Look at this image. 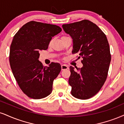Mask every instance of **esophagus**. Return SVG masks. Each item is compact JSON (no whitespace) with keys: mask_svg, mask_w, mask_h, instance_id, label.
I'll use <instances>...</instances> for the list:
<instances>
[{"mask_svg":"<svg viewBox=\"0 0 124 124\" xmlns=\"http://www.w3.org/2000/svg\"><path fill=\"white\" fill-rule=\"evenodd\" d=\"M68 68V65H67L66 64H62V70H67Z\"/></svg>","mask_w":124,"mask_h":124,"instance_id":"1","label":"esophagus"}]
</instances>
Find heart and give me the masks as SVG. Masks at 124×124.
I'll return each instance as SVG.
<instances>
[{
	"mask_svg": "<svg viewBox=\"0 0 124 124\" xmlns=\"http://www.w3.org/2000/svg\"><path fill=\"white\" fill-rule=\"evenodd\" d=\"M65 37H66V36H62V38ZM51 43H52V41H50V42H49V45H50V44H51Z\"/></svg>",
	"mask_w": 124,
	"mask_h": 124,
	"instance_id": "obj_1",
	"label": "heart"
}]
</instances>
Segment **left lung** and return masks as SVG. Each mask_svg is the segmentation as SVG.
<instances>
[{
    "instance_id": "8db88e82",
    "label": "left lung",
    "mask_w": 124,
    "mask_h": 124,
    "mask_svg": "<svg viewBox=\"0 0 124 124\" xmlns=\"http://www.w3.org/2000/svg\"><path fill=\"white\" fill-rule=\"evenodd\" d=\"M62 26L73 39L72 54H78L83 65L76 70L70 67L71 94L80 99H89L99 92L108 76L111 61L108 39L97 25L87 19Z\"/></svg>"
}]
</instances>
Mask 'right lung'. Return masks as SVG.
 Listing matches in <instances>:
<instances>
[{"label": "right lung", "instance_id": "obj_1", "mask_svg": "<svg viewBox=\"0 0 124 124\" xmlns=\"http://www.w3.org/2000/svg\"><path fill=\"white\" fill-rule=\"evenodd\" d=\"M57 25L30 21L14 37L10 46V67L20 88L27 97L44 98L52 91L53 82L62 67L51 62L44 67L39 62V52L46 50L52 37L62 31Z\"/></svg>", "mask_w": 124, "mask_h": 124}]
</instances>
